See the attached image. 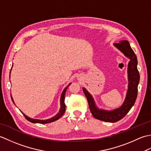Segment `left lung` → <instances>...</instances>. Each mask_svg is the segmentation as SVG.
Returning a JSON list of instances; mask_svg holds the SVG:
<instances>
[{
  "label": "left lung",
  "instance_id": "obj_1",
  "mask_svg": "<svg viewBox=\"0 0 151 151\" xmlns=\"http://www.w3.org/2000/svg\"><path fill=\"white\" fill-rule=\"evenodd\" d=\"M114 45L130 60L128 66L129 81V89L123 105L116 110L110 111L99 110L95 106L91 95L86 91L85 88H83V92L87 98L89 107L93 116L97 119L110 123H115L121 120L133 106L137 96V86L139 82V73L137 68V57L132 48L130 47L129 41L123 40L120 41V43H115Z\"/></svg>",
  "mask_w": 151,
  "mask_h": 151
}]
</instances>
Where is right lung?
Here are the masks:
<instances>
[{
	"label": "right lung",
	"mask_w": 151,
	"mask_h": 151,
	"mask_svg": "<svg viewBox=\"0 0 151 151\" xmlns=\"http://www.w3.org/2000/svg\"><path fill=\"white\" fill-rule=\"evenodd\" d=\"M69 85H70V84L65 88V89H64L63 93H62V96H61V101H60L61 108H60V110L59 111V113L57 115H56L55 116L52 117V118H50V119H47V120H39V119H32V118L28 117L26 115H24L23 113H22V114H23L24 117L26 118L28 121L31 122V123H40V124L49 123H51V122L55 121H56L58 119H59L63 115V114L65 113V102H64V101H65V92H66V90H67V88L69 87ZM12 101H13V99H12ZM13 102H14V101H13Z\"/></svg>",
	"instance_id": "1"
}]
</instances>
